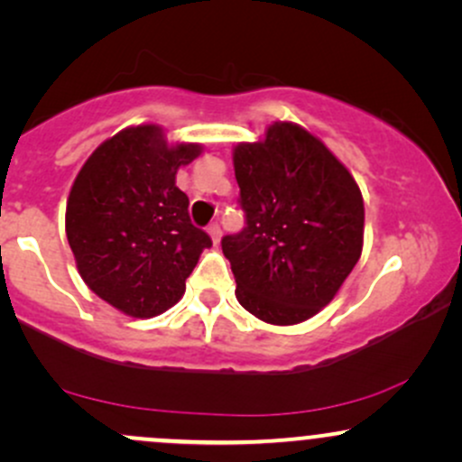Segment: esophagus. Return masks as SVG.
Listing matches in <instances>:
<instances>
[{"label": "esophagus", "instance_id": "obj_1", "mask_svg": "<svg viewBox=\"0 0 462 462\" xmlns=\"http://www.w3.org/2000/svg\"><path fill=\"white\" fill-rule=\"evenodd\" d=\"M208 235H210V238H213L215 243H219V238H221V227L217 226V224H210V226H208Z\"/></svg>", "mask_w": 462, "mask_h": 462}]
</instances>
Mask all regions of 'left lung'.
I'll use <instances>...</instances> for the list:
<instances>
[{
    "label": "left lung",
    "instance_id": "1",
    "mask_svg": "<svg viewBox=\"0 0 462 462\" xmlns=\"http://www.w3.org/2000/svg\"><path fill=\"white\" fill-rule=\"evenodd\" d=\"M245 227L221 238L243 309L273 326L310 319L363 252L365 206L352 173L295 124L235 147Z\"/></svg>",
    "mask_w": 462,
    "mask_h": 462
}]
</instances>
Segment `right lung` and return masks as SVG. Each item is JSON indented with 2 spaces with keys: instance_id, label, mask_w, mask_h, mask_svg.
I'll list each match as a JSON object with an SVG mask.
<instances>
[{
  "instance_id": "add662e5",
  "label": "right lung",
  "mask_w": 462,
  "mask_h": 462,
  "mask_svg": "<svg viewBox=\"0 0 462 462\" xmlns=\"http://www.w3.org/2000/svg\"><path fill=\"white\" fill-rule=\"evenodd\" d=\"M199 152L193 143L169 147L158 125H136L104 141L73 182L65 227L78 272L125 315L150 319L171 309L213 245L176 187L178 169Z\"/></svg>"
}]
</instances>
